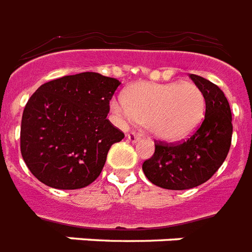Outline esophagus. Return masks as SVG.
Here are the masks:
<instances>
[{
  "label": "esophagus",
  "mask_w": 252,
  "mask_h": 252,
  "mask_svg": "<svg viewBox=\"0 0 252 252\" xmlns=\"http://www.w3.org/2000/svg\"><path fill=\"white\" fill-rule=\"evenodd\" d=\"M126 138L130 142H136L138 140V133H136V132H129V133L126 134Z\"/></svg>",
  "instance_id": "1"
}]
</instances>
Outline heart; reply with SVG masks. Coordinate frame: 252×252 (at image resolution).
Segmentation results:
<instances>
[{
  "mask_svg": "<svg viewBox=\"0 0 252 252\" xmlns=\"http://www.w3.org/2000/svg\"><path fill=\"white\" fill-rule=\"evenodd\" d=\"M115 114L145 123L149 133L163 142H179L196 132L205 115V96L193 82H138L114 99Z\"/></svg>",
  "mask_w": 252,
  "mask_h": 252,
  "instance_id": "heart-1",
  "label": "heart"
}]
</instances>
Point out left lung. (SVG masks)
<instances>
[{
  "label": "left lung",
  "mask_w": 252,
  "mask_h": 252,
  "mask_svg": "<svg viewBox=\"0 0 252 252\" xmlns=\"http://www.w3.org/2000/svg\"><path fill=\"white\" fill-rule=\"evenodd\" d=\"M205 96L203 124L179 145L157 144L153 157L142 163V171L153 184L182 191L211 179L225 161L231 144V111L226 96L217 85L191 74Z\"/></svg>",
  "instance_id": "1"
}]
</instances>
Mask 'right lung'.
Segmentation results:
<instances>
[{"label":"right lung","instance_id":"obj_1","mask_svg":"<svg viewBox=\"0 0 252 252\" xmlns=\"http://www.w3.org/2000/svg\"><path fill=\"white\" fill-rule=\"evenodd\" d=\"M119 85L85 72L49 81L31 95L22 116L21 153L41 183L78 189L98 178L111 145L124 138L107 119Z\"/></svg>","mask_w":252,"mask_h":252}]
</instances>
